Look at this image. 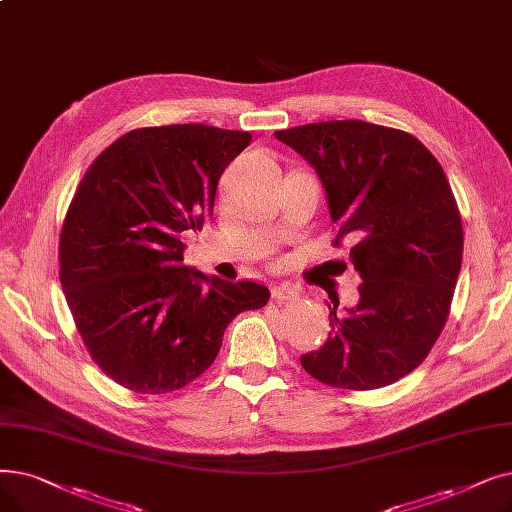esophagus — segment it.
Returning <instances> with one entry per match:
<instances>
[{"label":"esophagus","instance_id":"esophagus-1","mask_svg":"<svg viewBox=\"0 0 512 512\" xmlns=\"http://www.w3.org/2000/svg\"><path fill=\"white\" fill-rule=\"evenodd\" d=\"M272 297L280 303L282 301H295V299H299V291L291 284H278V286L272 288Z\"/></svg>","mask_w":512,"mask_h":512}]
</instances>
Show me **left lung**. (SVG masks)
<instances>
[{"label":"left lung","instance_id":"obj_1","mask_svg":"<svg viewBox=\"0 0 512 512\" xmlns=\"http://www.w3.org/2000/svg\"><path fill=\"white\" fill-rule=\"evenodd\" d=\"M316 169L339 236L362 278L360 301L301 355V366L330 387L381 389L422 364L450 314L462 265V224L448 177L406 131L366 121H322L276 131Z\"/></svg>","mask_w":512,"mask_h":512}]
</instances>
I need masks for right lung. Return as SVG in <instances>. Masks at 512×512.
Wrapping results in <instances>:
<instances>
[{
	"instance_id": "right-lung-1",
	"label": "right lung",
	"mask_w": 512,
	"mask_h": 512,
	"mask_svg": "<svg viewBox=\"0 0 512 512\" xmlns=\"http://www.w3.org/2000/svg\"><path fill=\"white\" fill-rule=\"evenodd\" d=\"M249 131L201 123L133 129L83 175L60 234V282L102 372L136 393L186 387L217 358L228 324L268 286L184 265L182 234L213 215Z\"/></svg>"
}]
</instances>
